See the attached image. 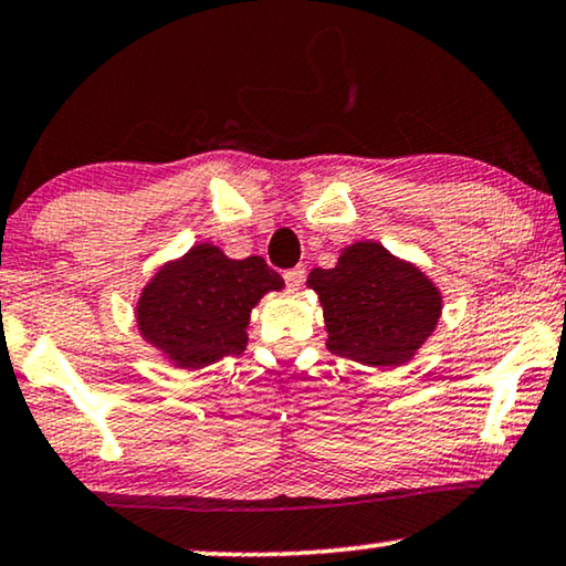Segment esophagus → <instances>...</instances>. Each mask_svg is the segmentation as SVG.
Instances as JSON below:
<instances>
[{"label":"esophagus","mask_w":566,"mask_h":566,"mask_svg":"<svg viewBox=\"0 0 566 566\" xmlns=\"http://www.w3.org/2000/svg\"><path fill=\"white\" fill-rule=\"evenodd\" d=\"M307 276V269L305 266H294V269H286L284 272V282L292 286V290H297V286H302V282H305Z\"/></svg>","instance_id":"1"}]
</instances>
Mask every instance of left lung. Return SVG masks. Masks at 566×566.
I'll return each mask as SVG.
<instances>
[{
    "label": "left lung",
    "mask_w": 566,
    "mask_h": 566,
    "mask_svg": "<svg viewBox=\"0 0 566 566\" xmlns=\"http://www.w3.org/2000/svg\"><path fill=\"white\" fill-rule=\"evenodd\" d=\"M307 286L323 305L327 350L376 368L411 360L442 312L440 290L376 241L343 249L333 269H312Z\"/></svg>",
    "instance_id": "obj_1"
}]
</instances>
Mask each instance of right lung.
<instances>
[{
  "label": "right lung",
  "mask_w": 566,
  "mask_h": 566,
  "mask_svg": "<svg viewBox=\"0 0 566 566\" xmlns=\"http://www.w3.org/2000/svg\"><path fill=\"white\" fill-rule=\"evenodd\" d=\"M284 280L261 256L229 259L200 243L165 264L142 290L137 325L177 368H200L247 348V325L266 292Z\"/></svg>",
  "instance_id": "add662e5"
}]
</instances>
